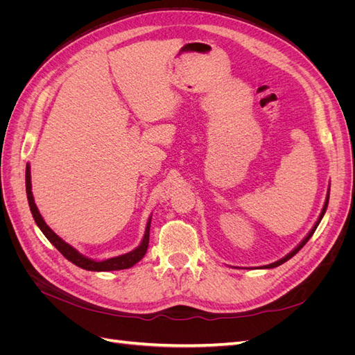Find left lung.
I'll return each instance as SVG.
<instances>
[{"instance_id": "left-lung-1", "label": "left lung", "mask_w": 355, "mask_h": 355, "mask_svg": "<svg viewBox=\"0 0 355 355\" xmlns=\"http://www.w3.org/2000/svg\"><path fill=\"white\" fill-rule=\"evenodd\" d=\"M330 191V189H329ZM327 204H329V192H327V197H326V201H324V207H323V210H321V214H320V218H318V220L315 222V225H314V227H313V230H311L309 231V234L306 235V237L304 239V241L302 243H300L297 247H296V249L293 250V252H290L287 256H284L283 257V259H280V261H277V262H274V263H270V265H266V266H263V268H275V266H278V265H282V263H284L286 261H288L290 259V257H293L300 249H302V247L306 244V241L311 239V237H313V234L315 232V230H317V227H318V223L321 222V219H323V216H324V213H326V209H327Z\"/></svg>"}]
</instances>
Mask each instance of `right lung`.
Listing matches in <instances>:
<instances>
[{
  "label": "right lung",
  "instance_id": "add662e5",
  "mask_svg": "<svg viewBox=\"0 0 355 355\" xmlns=\"http://www.w3.org/2000/svg\"><path fill=\"white\" fill-rule=\"evenodd\" d=\"M25 180H26V196H28V202H29V207H31V213L32 216L35 219V223L38 225V228L42 231V234L46 235L47 240L56 247V249L67 257L69 262H72L73 265H77L83 270H87V271H116V270H127V268L133 266L135 263H137L139 261L142 259L145 256L146 250H148V244H149V227H151V219L148 220L146 225V231L144 235V240L142 243L139 244L133 252H128L125 254L121 256H116V257H111V259H106L102 262H96L93 259H89V257L83 256L81 253H78L77 250L73 249L72 245H69L68 243L63 241L59 235H56L53 232L49 225L44 222V219L41 218V214L35 206V201H34V196H32V191H31V168L29 164L26 166V173H25Z\"/></svg>",
  "mask_w": 355,
  "mask_h": 355
}]
</instances>
